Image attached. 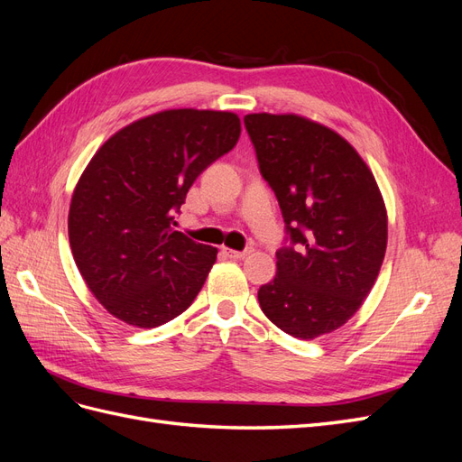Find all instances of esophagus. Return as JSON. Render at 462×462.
<instances>
[{
  "label": "esophagus",
  "instance_id": "esophagus-1",
  "mask_svg": "<svg viewBox=\"0 0 462 462\" xmlns=\"http://www.w3.org/2000/svg\"><path fill=\"white\" fill-rule=\"evenodd\" d=\"M248 253H253V248H245V250H233V248H223V254L233 258V260H241L245 258Z\"/></svg>",
  "mask_w": 462,
  "mask_h": 462
}]
</instances>
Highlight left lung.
Masks as SVG:
<instances>
[{"label":"left lung","mask_w":462,"mask_h":462,"mask_svg":"<svg viewBox=\"0 0 462 462\" xmlns=\"http://www.w3.org/2000/svg\"><path fill=\"white\" fill-rule=\"evenodd\" d=\"M258 170L285 221L262 312L299 339L341 328L380 273L387 214L368 165L337 133L299 116H245Z\"/></svg>","instance_id":"1"}]
</instances>
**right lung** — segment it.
I'll use <instances>...</instances> for the list:
<instances>
[{"label": "right lung", "instance_id": "obj_1", "mask_svg": "<svg viewBox=\"0 0 462 462\" xmlns=\"http://www.w3.org/2000/svg\"><path fill=\"white\" fill-rule=\"evenodd\" d=\"M241 134L229 111L170 109L96 152L69 209V243L92 295L136 328H158L200 292L217 248L175 231L197 177Z\"/></svg>", "mask_w": 462, "mask_h": 462}]
</instances>
